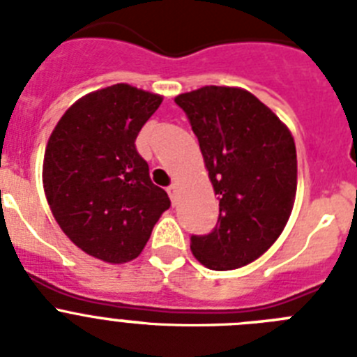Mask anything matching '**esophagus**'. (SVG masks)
Returning a JSON list of instances; mask_svg holds the SVG:
<instances>
[{"mask_svg":"<svg viewBox=\"0 0 357 357\" xmlns=\"http://www.w3.org/2000/svg\"><path fill=\"white\" fill-rule=\"evenodd\" d=\"M166 191H168L169 198H172V202H173V204H175V202H176V195H178V188H176V184L168 185V188H166Z\"/></svg>","mask_w":357,"mask_h":357,"instance_id":"1","label":"esophagus"}]
</instances>
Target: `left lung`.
<instances>
[{"label": "left lung", "instance_id": "obj_1", "mask_svg": "<svg viewBox=\"0 0 357 357\" xmlns=\"http://www.w3.org/2000/svg\"><path fill=\"white\" fill-rule=\"evenodd\" d=\"M200 143L214 193L218 223L191 236V250L211 270H234L263 255L284 229L296 191L295 141L254 94L207 85L181 94Z\"/></svg>", "mask_w": 357, "mask_h": 357}]
</instances>
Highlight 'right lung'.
<instances>
[{
  "label": "right lung",
  "instance_id": "add662e5",
  "mask_svg": "<svg viewBox=\"0 0 357 357\" xmlns=\"http://www.w3.org/2000/svg\"><path fill=\"white\" fill-rule=\"evenodd\" d=\"M160 102L159 94L110 85L73 103L50 135L43 166L50 209L78 248L107 263L135 259L172 206L135 148Z\"/></svg>",
  "mask_w": 357,
  "mask_h": 357
}]
</instances>
